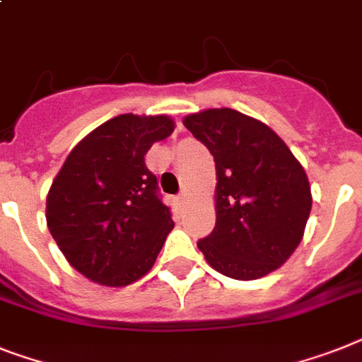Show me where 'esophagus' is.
Wrapping results in <instances>:
<instances>
[{"label":"esophagus","mask_w":362,"mask_h":362,"mask_svg":"<svg viewBox=\"0 0 362 362\" xmlns=\"http://www.w3.org/2000/svg\"><path fill=\"white\" fill-rule=\"evenodd\" d=\"M187 197H189V193H187V191H182L180 195L176 197V201L180 202V204H184V202H186V201H187Z\"/></svg>","instance_id":"esophagus-1"}]
</instances>
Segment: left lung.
Instances as JSON below:
<instances>
[{
	"label": "left lung",
	"instance_id": "1",
	"mask_svg": "<svg viewBox=\"0 0 362 362\" xmlns=\"http://www.w3.org/2000/svg\"><path fill=\"white\" fill-rule=\"evenodd\" d=\"M184 126L216 161V227L197 242L208 264L238 281L283 266L313 208L301 163L272 128L236 110L201 111Z\"/></svg>",
	"mask_w": 362,
	"mask_h": 362
}]
</instances>
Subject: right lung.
I'll list each match as a JSON object with an SVG mask.
<instances>
[{
	"mask_svg": "<svg viewBox=\"0 0 362 362\" xmlns=\"http://www.w3.org/2000/svg\"><path fill=\"white\" fill-rule=\"evenodd\" d=\"M173 130L165 115H119L79 141L55 176L46 201L48 228L72 267L90 281L126 286L160 255L175 221L145 156Z\"/></svg>",
	"mask_w": 362,
	"mask_h": 362,
	"instance_id": "obj_1",
	"label": "right lung"
}]
</instances>
